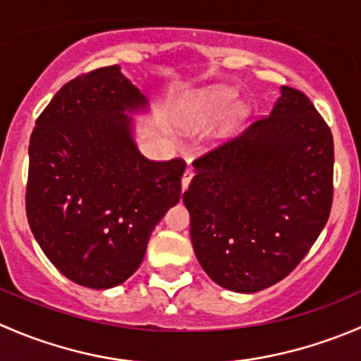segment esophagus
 <instances>
[{
  "instance_id": "esophagus-1",
  "label": "esophagus",
  "mask_w": 361,
  "mask_h": 361,
  "mask_svg": "<svg viewBox=\"0 0 361 361\" xmlns=\"http://www.w3.org/2000/svg\"><path fill=\"white\" fill-rule=\"evenodd\" d=\"M192 176H194V171H192L190 167H188V169L183 173V176H181V190H183V192L187 190L188 185H190Z\"/></svg>"
}]
</instances>
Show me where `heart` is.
Masks as SVG:
<instances>
[{
    "instance_id": "heart-1",
    "label": "heart",
    "mask_w": 361,
    "mask_h": 361,
    "mask_svg": "<svg viewBox=\"0 0 361 361\" xmlns=\"http://www.w3.org/2000/svg\"><path fill=\"white\" fill-rule=\"evenodd\" d=\"M227 99H229L227 93H216V95H213V100H215V102H226Z\"/></svg>"
}]
</instances>
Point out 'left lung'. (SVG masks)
<instances>
[{
	"mask_svg": "<svg viewBox=\"0 0 361 361\" xmlns=\"http://www.w3.org/2000/svg\"><path fill=\"white\" fill-rule=\"evenodd\" d=\"M183 194L208 277L257 293L288 277L326 226L334 137L305 93L282 86L269 116L194 160Z\"/></svg>",
	"mask_w": 361,
	"mask_h": 361,
	"instance_id": "8db88e82",
	"label": "left lung"
}]
</instances>
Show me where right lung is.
Listing matches in <instances>:
<instances>
[{
  "mask_svg": "<svg viewBox=\"0 0 361 361\" xmlns=\"http://www.w3.org/2000/svg\"><path fill=\"white\" fill-rule=\"evenodd\" d=\"M145 106L120 66H104L68 80L35 123L27 222L49 261L84 288L127 281L180 201L185 160H148L132 137L125 111Z\"/></svg>",
  "mask_w": 361,
  "mask_h": 361,
  "instance_id": "add662e5",
  "label": "right lung"
}]
</instances>
